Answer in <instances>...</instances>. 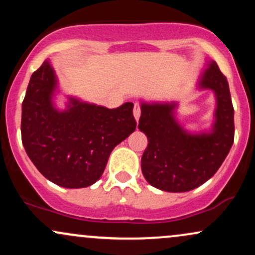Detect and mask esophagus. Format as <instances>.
<instances>
[{"label":"esophagus","mask_w":255,"mask_h":255,"mask_svg":"<svg viewBox=\"0 0 255 255\" xmlns=\"http://www.w3.org/2000/svg\"><path fill=\"white\" fill-rule=\"evenodd\" d=\"M140 114H141V110H140V104L135 103L134 104V118H135L136 121H139Z\"/></svg>","instance_id":"esophagus-1"}]
</instances>
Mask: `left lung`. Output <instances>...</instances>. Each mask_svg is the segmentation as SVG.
I'll list each match as a JSON object with an SVG mask.
<instances>
[{"label": "left lung", "instance_id": "1", "mask_svg": "<svg viewBox=\"0 0 255 255\" xmlns=\"http://www.w3.org/2000/svg\"><path fill=\"white\" fill-rule=\"evenodd\" d=\"M200 89L212 90L217 108L210 133L191 134L175 119L176 103H141L137 128L147 136L141 171L160 191L181 193L210 180L224 162L234 142V108L229 84L215 61L201 74Z\"/></svg>", "mask_w": 255, "mask_h": 255}]
</instances>
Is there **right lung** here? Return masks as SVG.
Wrapping results in <instances>:
<instances>
[{
  "label": "right lung",
  "instance_id": "right-lung-1",
  "mask_svg": "<svg viewBox=\"0 0 255 255\" xmlns=\"http://www.w3.org/2000/svg\"><path fill=\"white\" fill-rule=\"evenodd\" d=\"M56 84L49 61L32 74L22 102V145L44 177L84 188L97 182L114 147L135 130L133 103L108 109L69 97L60 111L52 103Z\"/></svg>",
  "mask_w": 255,
  "mask_h": 255
}]
</instances>
